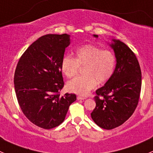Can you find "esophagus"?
Wrapping results in <instances>:
<instances>
[{
	"label": "esophagus",
	"mask_w": 153,
	"mask_h": 153,
	"mask_svg": "<svg viewBox=\"0 0 153 153\" xmlns=\"http://www.w3.org/2000/svg\"><path fill=\"white\" fill-rule=\"evenodd\" d=\"M77 99L78 100H84L86 99L85 97H82V96H78L77 97Z\"/></svg>",
	"instance_id": "obj_1"
}]
</instances>
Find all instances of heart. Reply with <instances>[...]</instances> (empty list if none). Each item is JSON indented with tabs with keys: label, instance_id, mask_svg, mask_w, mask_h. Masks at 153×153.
<instances>
[{
	"label": "heart",
	"instance_id": "b5f03b06",
	"mask_svg": "<svg viewBox=\"0 0 153 153\" xmlns=\"http://www.w3.org/2000/svg\"><path fill=\"white\" fill-rule=\"evenodd\" d=\"M76 57L65 55L61 61V69L68 78L78 74L80 66L84 67L85 75L69 81L67 89L78 95H87L97 84H104L112 78L116 66V56L113 51L103 49L92 44L79 47Z\"/></svg>",
	"mask_w": 153,
	"mask_h": 153
}]
</instances>
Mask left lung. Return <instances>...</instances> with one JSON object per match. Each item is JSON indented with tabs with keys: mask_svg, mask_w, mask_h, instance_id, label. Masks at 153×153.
I'll use <instances>...</instances> for the list:
<instances>
[{
	"mask_svg": "<svg viewBox=\"0 0 153 153\" xmlns=\"http://www.w3.org/2000/svg\"><path fill=\"white\" fill-rule=\"evenodd\" d=\"M112 41L110 46L116 56L115 72L95 92L96 106L91 113L95 124L105 129L118 127L130 118L138 106L141 89V71L135 53L119 40Z\"/></svg>",
	"mask_w": 153,
	"mask_h": 153,
	"instance_id": "left-lung-1",
	"label": "left lung"
}]
</instances>
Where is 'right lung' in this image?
Returning a JSON list of instances; mask_svg holds the SVG:
<instances>
[{
  "instance_id": "add662e5",
  "label": "right lung",
  "mask_w": 153,
  "mask_h": 153,
  "mask_svg": "<svg viewBox=\"0 0 153 153\" xmlns=\"http://www.w3.org/2000/svg\"><path fill=\"white\" fill-rule=\"evenodd\" d=\"M70 44L69 35H46L32 43L17 64L14 84L23 113L45 129L59 126L65 119L75 94L60 95L64 86L61 61Z\"/></svg>"
}]
</instances>
